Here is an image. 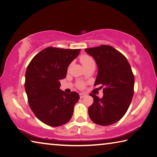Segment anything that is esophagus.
Returning <instances> with one entry per match:
<instances>
[{
  "instance_id": "1",
  "label": "esophagus",
  "mask_w": 157,
  "mask_h": 157,
  "mask_svg": "<svg viewBox=\"0 0 157 157\" xmlns=\"http://www.w3.org/2000/svg\"><path fill=\"white\" fill-rule=\"evenodd\" d=\"M79 95H80V98L82 99V98H83V97H86V94H85L83 93H80V94H79Z\"/></svg>"
}]
</instances>
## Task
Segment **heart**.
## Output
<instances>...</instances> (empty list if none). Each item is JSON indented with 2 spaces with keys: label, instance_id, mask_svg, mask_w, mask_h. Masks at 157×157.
<instances>
[{
  "label": "heart",
  "instance_id": "1",
  "mask_svg": "<svg viewBox=\"0 0 157 157\" xmlns=\"http://www.w3.org/2000/svg\"><path fill=\"white\" fill-rule=\"evenodd\" d=\"M80 60H81V63H82V65H83V67H86L87 65H88L89 64L94 63V60L93 59H92L90 56H87V55H84V56H82L81 58H80ZM84 86V83H78V87L79 88H83Z\"/></svg>",
  "mask_w": 157,
  "mask_h": 157
}]
</instances>
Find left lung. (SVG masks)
I'll return each mask as SVG.
<instances>
[{"instance_id":"obj_1","label":"left lung","mask_w":157,"mask_h":157,"mask_svg":"<svg viewBox=\"0 0 157 157\" xmlns=\"http://www.w3.org/2000/svg\"><path fill=\"white\" fill-rule=\"evenodd\" d=\"M85 51L94 59L98 68L94 86L104 87L102 98L90 94L94 101L88 109L89 117L97 124H113L124 116L132 102L134 87L132 68L127 58L110 46Z\"/></svg>"}]
</instances>
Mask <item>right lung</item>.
<instances>
[{
	"instance_id": "right-lung-1",
	"label": "right lung",
	"mask_w": 157,
	"mask_h": 157,
	"mask_svg": "<svg viewBox=\"0 0 157 157\" xmlns=\"http://www.w3.org/2000/svg\"><path fill=\"white\" fill-rule=\"evenodd\" d=\"M81 49L46 48L28 65L25 75V90L32 111L41 122L51 127L67 123L78 101L76 92L65 93L60 81L66 77L70 63Z\"/></svg>"
}]
</instances>
